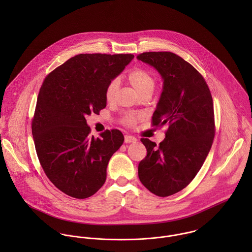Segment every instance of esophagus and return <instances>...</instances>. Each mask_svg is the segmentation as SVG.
Segmentation results:
<instances>
[{
  "label": "esophagus",
  "instance_id": "esophagus-1",
  "mask_svg": "<svg viewBox=\"0 0 252 252\" xmlns=\"http://www.w3.org/2000/svg\"><path fill=\"white\" fill-rule=\"evenodd\" d=\"M137 142V138L132 136V135H129V134H126L125 135V143L129 144V143H135Z\"/></svg>",
  "mask_w": 252,
  "mask_h": 252
}]
</instances>
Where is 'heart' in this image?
<instances>
[{
  "instance_id": "heart-1",
  "label": "heart",
  "mask_w": 252,
  "mask_h": 252,
  "mask_svg": "<svg viewBox=\"0 0 252 252\" xmlns=\"http://www.w3.org/2000/svg\"><path fill=\"white\" fill-rule=\"evenodd\" d=\"M128 80L132 86L142 95L144 93H152L156 85V75L154 72L145 68H136L128 73ZM119 87V80L113 78L108 81L105 89V98L108 103L115 101L117 96V91ZM144 117V114L137 111L125 112L120 121L124 126L134 127L139 121Z\"/></svg>"
}]
</instances>
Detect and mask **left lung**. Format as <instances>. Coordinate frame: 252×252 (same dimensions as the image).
<instances>
[{
  "label": "left lung",
  "instance_id": "8db88e82",
  "mask_svg": "<svg viewBox=\"0 0 252 252\" xmlns=\"http://www.w3.org/2000/svg\"><path fill=\"white\" fill-rule=\"evenodd\" d=\"M137 58L154 67L164 79L152 126H168L159 145L141 139L147 154L139 164V179L159 197L185 188L202 168L216 135L210 88L191 64L170 51L144 52Z\"/></svg>",
  "mask_w": 252,
  "mask_h": 252
}]
</instances>
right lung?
Here are the masks:
<instances>
[{
    "instance_id": "right-lung-1",
    "label": "right lung",
    "mask_w": 252,
    "mask_h": 252,
    "mask_svg": "<svg viewBox=\"0 0 252 252\" xmlns=\"http://www.w3.org/2000/svg\"><path fill=\"white\" fill-rule=\"evenodd\" d=\"M133 54H78L44 78L32 119L36 155L60 191L76 198L94 195L105 183L112 154L124 141L117 130L90 136L85 116L106 108L105 89Z\"/></svg>"
}]
</instances>
